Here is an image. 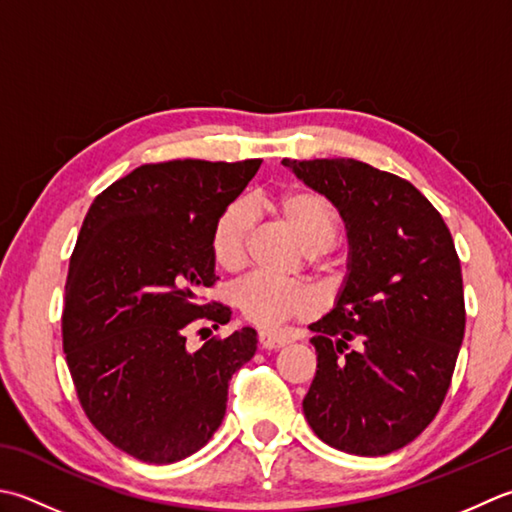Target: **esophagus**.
<instances>
[{
  "label": "esophagus",
  "mask_w": 512,
  "mask_h": 512,
  "mask_svg": "<svg viewBox=\"0 0 512 512\" xmlns=\"http://www.w3.org/2000/svg\"><path fill=\"white\" fill-rule=\"evenodd\" d=\"M257 339H259V346L268 348V350H277L290 342V337H286L282 333H273V330H259Z\"/></svg>",
  "instance_id": "obj_1"
}]
</instances>
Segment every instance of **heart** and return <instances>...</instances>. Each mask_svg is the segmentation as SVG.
I'll return each instance as SVG.
<instances>
[{
	"mask_svg": "<svg viewBox=\"0 0 512 512\" xmlns=\"http://www.w3.org/2000/svg\"><path fill=\"white\" fill-rule=\"evenodd\" d=\"M270 206L293 230L297 242L310 255L322 253L337 239V210L315 190L288 188L279 193ZM250 228H253V208L244 199H235L219 213L213 233H210V248H213V257L219 266L237 270L244 264ZM233 304L250 324L270 328L286 322V319L313 315L319 299L302 282L279 279L257 270L233 288Z\"/></svg>",
	"mask_w": 512,
	"mask_h": 512,
	"instance_id": "obj_1",
	"label": "heart"
}]
</instances>
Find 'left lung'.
<instances>
[{"instance_id":"obj_1","label":"left lung","mask_w":512,"mask_h":512,"mask_svg":"<svg viewBox=\"0 0 512 512\" xmlns=\"http://www.w3.org/2000/svg\"><path fill=\"white\" fill-rule=\"evenodd\" d=\"M282 164L339 210L348 237L335 306L308 326L317 373L306 422L344 453H395L433 422L464 339L453 237L402 177L344 157Z\"/></svg>"}]
</instances>
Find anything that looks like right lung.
I'll list each match as a JSON object with an SVG mask.
<instances>
[{
  "label": "right lung",
  "instance_id": "right-lung-1",
  "mask_svg": "<svg viewBox=\"0 0 512 512\" xmlns=\"http://www.w3.org/2000/svg\"><path fill=\"white\" fill-rule=\"evenodd\" d=\"M262 166L175 159L144 164L90 204L66 279L64 353L77 397L110 444L146 464L197 453L222 426L228 382L257 350L253 328L188 350L215 284L210 233Z\"/></svg>",
  "mask_w": 512,
  "mask_h": 512
}]
</instances>
